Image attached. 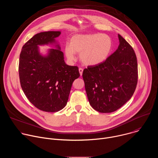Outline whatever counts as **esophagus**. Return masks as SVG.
Returning <instances> with one entry per match:
<instances>
[{"label": "esophagus", "mask_w": 158, "mask_h": 158, "mask_svg": "<svg viewBox=\"0 0 158 158\" xmlns=\"http://www.w3.org/2000/svg\"><path fill=\"white\" fill-rule=\"evenodd\" d=\"M79 71L80 75H81V76H82V73H83V69H82V68H79Z\"/></svg>", "instance_id": "obj_1"}]
</instances>
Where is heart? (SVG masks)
<instances>
[{
    "instance_id": "heart-1",
    "label": "heart",
    "mask_w": 158,
    "mask_h": 158,
    "mask_svg": "<svg viewBox=\"0 0 158 158\" xmlns=\"http://www.w3.org/2000/svg\"><path fill=\"white\" fill-rule=\"evenodd\" d=\"M112 47L111 38L105 34H87L73 35L70 44L65 47V54L71 60L80 53L81 62L86 65H96L104 62L110 54Z\"/></svg>"
}]
</instances>
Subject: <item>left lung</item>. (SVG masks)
<instances>
[{
	"instance_id": "1",
	"label": "left lung",
	"mask_w": 158,
	"mask_h": 158,
	"mask_svg": "<svg viewBox=\"0 0 158 158\" xmlns=\"http://www.w3.org/2000/svg\"><path fill=\"white\" fill-rule=\"evenodd\" d=\"M118 49L106 60L84 69L82 77L89 102L102 113L121 107L132 96L138 79V62L131 45L118 34Z\"/></svg>"
}]
</instances>
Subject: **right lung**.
<instances>
[{
    "label": "right lung",
    "instance_id": "add662e5",
    "mask_svg": "<svg viewBox=\"0 0 158 158\" xmlns=\"http://www.w3.org/2000/svg\"><path fill=\"white\" fill-rule=\"evenodd\" d=\"M60 34V31L35 34L24 45L19 57L21 87L29 101L45 112H57L65 106L73 82L80 76L77 66L65 63L59 45L48 56L39 54V45L54 43Z\"/></svg>",
    "mask_w": 158,
    "mask_h": 158
}]
</instances>
